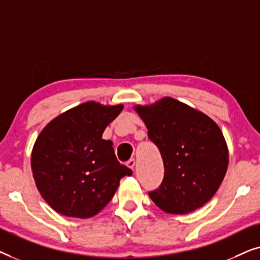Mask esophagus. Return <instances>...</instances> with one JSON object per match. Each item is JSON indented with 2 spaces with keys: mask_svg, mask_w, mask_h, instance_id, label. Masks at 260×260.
I'll return each instance as SVG.
<instances>
[{
  "mask_svg": "<svg viewBox=\"0 0 260 260\" xmlns=\"http://www.w3.org/2000/svg\"><path fill=\"white\" fill-rule=\"evenodd\" d=\"M135 165H136V162H135V159H134V158L129 159V161H127V163H126V166L129 167L130 169H133V170H134V168H135Z\"/></svg>",
  "mask_w": 260,
  "mask_h": 260,
  "instance_id": "34e87169",
  "label": "esophagus"
}]
</instances>
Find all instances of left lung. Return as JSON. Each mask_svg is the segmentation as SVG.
<instances>
[{"label": "left lung", "instance_id": "1", "mask_svg": "<svg viewBox=\"0 0 260 260\" xmlns=\"http://www.w3.org/2000/svg\"><path fill=\"white\" fill-rule=\"evenodd\" d=\"M135 110L165 165L161 186L149 191V197L169 214L202 207L219 189L229 167V149L220 127L207 115L170 97Z\"/></svg>", "mask_w": 260, "mask_h": 260}]
</instances>
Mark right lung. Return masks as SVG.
I'll return each instance as SVG.
<instances>
[{"label":"right lung","mask_w":260,"mask_h":260,"mask_svg":"<svg viewBox=\"0 0 260 260\" xmlns=\"http://www.w3.org/2000/svg\"><path fill=\"white\" fill-rule=\"evenodd\" d=\"M123 105L86 102L55 117L44 127L31 151L39 191L55 212L73 218L98 214L133 170L117 161L105 127Z\"/></svg>","instance_id":"1"}]
</instances>
